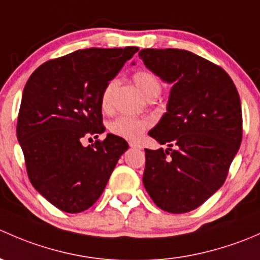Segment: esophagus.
<instances>
[{"label":"esophagus","mask_w":260,"mask_h":260,"mask_svg":"<svg viewBox=\"0 0 260 260\" xmlns=\"http://www.w3.org/2000/svg\"><path fill=\"white\" fill-rule=\"evenodd\" d=\"M131 148H135V149H142V146L137 142H129Z\"/></svg>","instance_id":"1"}]
</instances>
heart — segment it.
<instances>
[{"label":"heart","mask_w":260,"mask_h":260,"mask_svg":"<svg viewBox=\"0 0 260 260\" xmlns=\"http://www.w3.org/2000/svg\"><path fill=\"white\" fill-rule=\"evenodd\" d=\"M133 81L137 88L142 91L145 96L149 94H159L161 91V81L153 73L148 70H138L133 74ZM117 81L111 80L102 91L101 106L104 112H109L112 108V95ZM151 122L146 118H135L129 115H120L115 118L109 124V129L115 136L125 138V140H137L141 135L149 127Z\"/></svg>","instance_id":"heart-1"}]
</instances>
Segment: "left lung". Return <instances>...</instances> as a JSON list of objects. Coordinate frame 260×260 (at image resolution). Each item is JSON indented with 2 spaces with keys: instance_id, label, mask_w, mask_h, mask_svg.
Here are the masks:
<instances>
[{
  "instance_id": "left-lung-1",
  "label": "left lung",
  "mask_w": 260,
  "mask_h": 260,
  "mask_svg": "<svg viewBox=\"0 0 260 260\" xmlns=\"http://www.w3.org/2000/svg\"><path fill=\"white\" fill-rule=\"evenodd\" d=\"M138 55L172 84L167 112L148 132L167 148L146 149L143 185L159 209L188 212L221 187L239 151V94L224 69L193 52L143 49Z\"/></svg>"
}]
</instances>
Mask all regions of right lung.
Wrapping results in <instances>:
<instances>
[{
  "instance_id": "1",
  "label": "right lung",
  "mask_w": 260,
  "mask_h": 260,
  "mask_svg": "<svg viewBox=\"0 0 260 260\" xmlns=\"http://www.w3.org/2000/svg\"><path fill=\"white\" fill-rule=\"evenodd\" d=\"M138 50H78L44 62L23 88L16 133L28 179L60 210L77 214L93 206L128 149L111 133L86 147L81 141L106 131L102 91Z\"/></svg>"
}]
</instances>
